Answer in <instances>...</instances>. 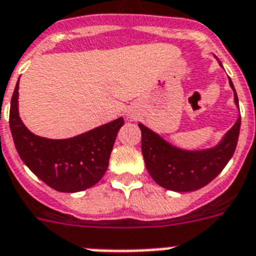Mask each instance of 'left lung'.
Instances as JSON below:
<instances>
[{
	"label": "left lung",
	"mask_w": 256,
	"mask_h": 256,
	"mask_svg": "<svg viewBox=\"0 0 256 256\" xmlns=\"http://www.w3.org/2000/svg\"><path fill=\"white\" fill-rule=\"evenodd\" d=\"M218 62L222 66L220 61ZM228 81L234 92V102L239 108L236 92L230 78ZM138 126L142 132L144 164L152 178L164 188L176 192H188L208 184L234 156L240 130V116L218 144L203 150L179 148L168 144L144 124H140Z\"/></svg>",
	"instance_id": "8db88e82"
}]
</instances>
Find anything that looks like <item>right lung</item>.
Returning a JSON list of instances; mask_svg holds the SVG:
<instances>
[{"label":"right lung","mask_w":256,"mask_h":256,"mask_svg":"<svg viewBox=\"0 0 256 256\" xmlns=\"http://www.w3.org/2000/svg\"><path fill=\"white\" fill-rule=\"evenodd\" d=\"M122 116L66 140L36 136L18 112V84L10 102L9 124L14 146L24 164L38 178L61 192H77L94 186L108 170Z\"/></svg>","instance_id":"right-lung-1"}]
</instances>
